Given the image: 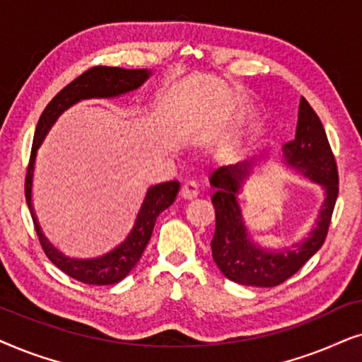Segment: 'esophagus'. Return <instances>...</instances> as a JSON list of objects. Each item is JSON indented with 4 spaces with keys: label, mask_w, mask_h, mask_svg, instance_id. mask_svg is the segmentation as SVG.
Masks as SVG:
<instances>
[{
    "label": "esophagus",
    "mask_w": 362,
    "mask_h": 362,
    "mask_svg": "<svg viewBox=\"0 0 362 362\" xmlns=\"http://www.w3.org/2000/svg\"><path fill=\"white\" fill-rule=\"evenodd\" d=\"M199 195V185L195 182H187V184L182 185L180 189V197L185 200H192Z\"/></svg>",
    "instance_id": "1"
}]
</instances>
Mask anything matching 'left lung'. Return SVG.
I'll return each instance as SVG.
<instances>
[{
    "label": "left lung",
    "instance_id": "1",
    "mask_svg": "<svg viewBox=\"0 0 362 362\" xmlns=\"http://www.w3.org/2000/svg\"><path fill=\"white\" fill-rule=\"evenodd\" d=\"M283 160L321 185L325 200L315 228L300 243L285 250H264L253 242L245 225L238 192L253 170L255 160L237 162L216 168L210 175L214 187L211 204L215 209V235L211 257L220 272L231 281L245 286H278L291 278L325 243L332 210L338 199V167L327 142L325 127L310 103L300 100L296 136L283 146Z\"/></svg>",
    "mask_w": 362,
    "mask_h": 362
}]
</instances>
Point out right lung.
Listing matches in <instances>:
<instances>
[{
    "instance_id": "obj_1",
    "label": "right lung",
    "mask_w": 362,
    "mask_h": 362,
    "mask_svg": "<svg viewBox=\"0 0 362 362\" xmlns=\"http://www.w3.org/2000/svg\"><path fill=\"white\" fill-rule=\"evenodd\" d=\"M148 76H151V71L147 69H122V67L109 66L90 67V69L83 72L79 77H76L72 83L67 84L61 93H57L51 103L46 105L40 120H37L35 139H33L30 165H28L26 172V182H24L26 204L30 206L37 238H40V243L42 250H45L46 257L61 272L69 274L71 278L77 279V281L86 283V285H114V283H119L120 279H124L132 272L139 259H141L148 240L152 237L157 216L175 202L180 184L177 180H172L152 185L147 190L146 199L142 202V206L139 210L131 233L112 252L98 258H69L52 247V243H49V240L45 237L40 223H37L35 209H33V175H35L36 152L47 136V132H49V129L54 125L57 117L64 110L69 109L71 105L84 99L119 98V95L141 88L148 79Z\"/></svg>"
}]
</instances>
